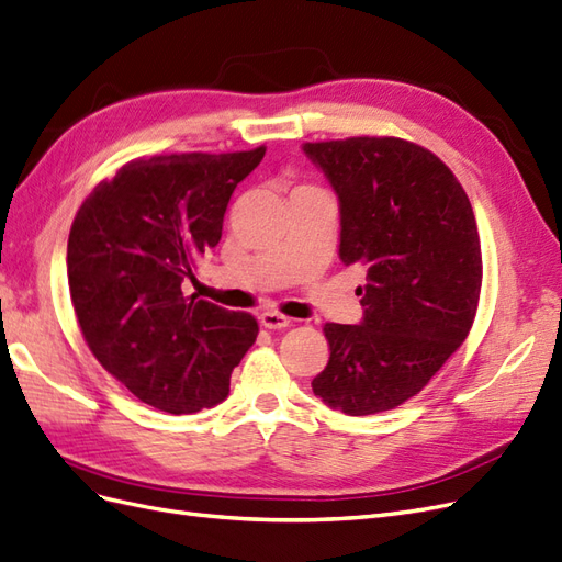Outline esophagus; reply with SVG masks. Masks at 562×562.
Returning a JSON list of instances; mask_svg holds the SVG:
<instances>
[{
  "mask_svg": "<svg viewBox=\"0 0 562 562\" xmlns=\"http://www.w3.org/2000/svg\"><path fill=\"white\" fill-rule=\"evenodd\" d=\"M260 323H262L265 328H269V330H281V328L291 326V318L279 314V312H262L260 314Z\"/></svg>",
  "mask_w": 562,
  "mask_h": 562,
  "instance_id": "1",
  "label": "esophagus"
}]
</instances>
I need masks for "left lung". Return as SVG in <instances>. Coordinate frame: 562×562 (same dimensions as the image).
I'll use <instances>...</instances> for the list:
<instances>
[{
    "mask_svg": "<svg viewBox=\"0 0 562 562\" xmlns=\"http://www.w3.org/2000/svg\"><path fill=\"white\" fill-rule=\"evenodd\" d=\"M339 201V260L366 267L359 326L326 323L314 394L333 411L384 413L427 386L464 342L483 260L473 209L450 168L401 138L304 143Z\"/></svg>",
    "mask_w": 562,
    "mask_h": 562,
    "instance_id": "left-lung-1",
    "label": "left lung"
}]
</instances>
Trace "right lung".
<instances>
[{
	"label": "right lung",
	"instance_id": "right-lung-1",
	"mask_svg": "<svg viewBox=\"0 0 562 562\" xmlns=\"http://www.w3.org/2000/svg\"><path fill=\"white\" fill-rule=\"evenodd\" d=\"M265 147L128 161L81 203L67 239V283L89 349L135 398L190 415L229 394L258 321L187 297L223 236L229 196Z\"/></svg>",
	"mask_w": 562,
	"mask_h": 562
}]
</instances>
